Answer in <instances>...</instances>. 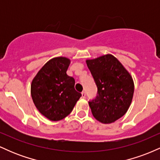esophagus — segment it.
I'll return each mask as SVG.
<instances>
[{
    "label": "esophagus",
    "mask_w": 160,
    "mask_h": 160,
    "mask_svg": "<svg viewBox=\"0 0 160 160\" xmlns=\"http://www.w3.org/2000/svg\"><path fill=\"white\" fill-rule=\"evenodd\" d=\"M81 94H82V98H86V92H85V91H82Z\"/></svg>",
    "instance_id": "34e87169"
}]
</instances>
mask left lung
Here are the masks:
<instances>
[{"label": "left lung", "instance_id": "left-lung-1", "mask_svg": "<svg viewBox=\"0 0 160 160\" xmlns=\"http://www.w3.org/2000/svg\"><path fill=\"white\" fill-rule=\"evenodd\" d=\"M98 92L89 104L93 117L102 123L115 122L128 111L134 93L132 76L117 58L108 54L86 60Z\"/></svg>", "mask_w": 160, "mask_h": 160}]
</instances>
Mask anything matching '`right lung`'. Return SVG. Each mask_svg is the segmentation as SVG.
Instances as JSON below:
<instances>
[{"instance_id":"obj_1","label":"right lung","mask_w":160,"mask_h":160,"mask_svg":"<svg viewBox=\"0 0 160 160\" xmlns=\"http://www.w3.org/2000/svg\"><path fill=\"white\" fill-rule=\"evenodd\" d=\"M71 61L56 57L47 62L33 79L31 94L38 110L52 121L71 113L81 93L75 90V80L67 74Z\"/></svg>"}]
</instances>
